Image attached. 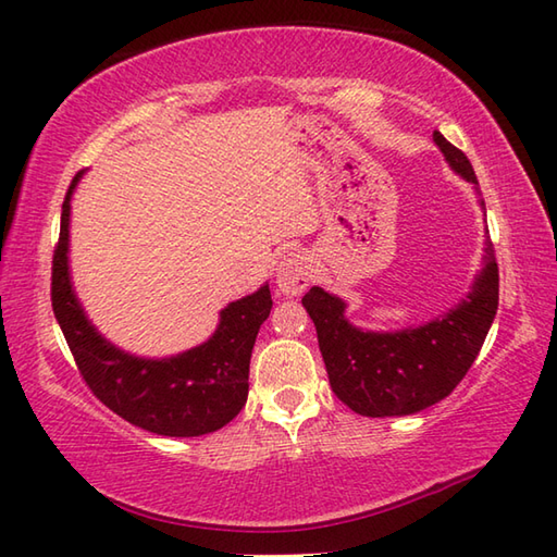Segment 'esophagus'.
<instances>
[{
	"instance_id": "obj_1",
	"label": "esophagus",
	"mask_w": 557,
	"mask_h": 557,
	"mask_svg": "<svg viewBox=\"0 0 557 557\" xmlns=\"http://www.w3.org/2000/svg\"><path fill=\"white\" fill-rule=\"evenodd\" d=\"M313 280V260L304 251H292L280 260L277 265V287L287 297H299V294L311 285Z\"/></svg>"
}]
</instances>
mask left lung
<instances>
[{"label":"left lung","instance_id":"left-lung-1","mask_svg":"<svg viewBox=\"0 0 557 557\" xmlns=\"http://www.w3.org/2000/svg\"><path fill=\"white\" fill-rule=\"evenodd\" d=\"M433 140L449 168L479 186L465 152L441 132H433ZM498 285L495 248L486 239L483 268L467 299L425 325L397 333L354 327L345 301L321 287L306 292L301 304L315 325L333 393L361 417H407L445 399L467 375L498 311Z\"/></svg>","mask_w":557,"mask_h":557}]
</instances>
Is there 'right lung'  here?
<instances>
[{
	"label": "right lung",
	"instance_id": "right-lung-1",
	"mask_svg": "<svg viewBox=\"0 0 557 557\" xmlns=\"http://www.w3.org/2000/svg\"><path fill=\"white\" fill-rule=\"evenodd\" d=\"M71 182L52 258V309L83 381L116 417L158 435L194 437L230 423L246 405L248 363L260 325L270 315L268 285L232 301L203 345L170 359H140L116 349L83 313L69 277Z\"/></svg>",
	"mask_w": 557,
	"mask_h": 557
}]
</instances>
